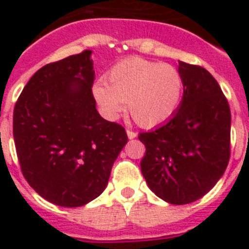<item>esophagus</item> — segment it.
I'll list each match as a JSON object with an SVG mask.
<instances>
[{
	"instance_id": "esophagus-1",
	"label": "esophagus",
	"mask_w": 249,
	"mask_h": 249,
	"mask_svg": "<svg viewBox=\"0 0 249 249\" xmlns=\"http://www.w3.org/2000/svg\"><path fill=\"white\" fill-rule=\"evenodd\" d=\"M126 134H128V138L129 140H134L137 137V133L136 132H133V130H126Z\"/></svg>"
}]
</instances>
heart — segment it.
<instances>
[{
  "mask_svg": "<svg viewBox=\"0 0 249 249\" xmlns=\"http://www.w3.org/2000/svg\"><path fill=\"white\" fill-rule=\"evenodd\" d=\"M185 79L169 64L132 56L115 64L108 83L98 80L93 97L101 112L113 120L125 109L143 128H154L172 119L181 107Z\"/></svg>",
  "mask_w": 249,
  "mask_h": 249,
  "instance_id": "b5f03b06",
  "label": "heart"
}]
</instances>
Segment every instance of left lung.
Listing matches in <instances>:
<instances>
[{"label": "left lung", "mask_w": 249, "mask_h": 249, "mask_svg": "<svg viewBox=\"0 0 249 249\" xmlns=\"http://www.w3.org/2000/svg\"><path fill=\"white\" fill-rule=\"evenodd\" d=\"M185 79L181 107L172 119L138 138L146 146L141 170L166 203L200 199L225 173L230 158L231 113L220 85L205 68L179 62Z\"/></svg>", "instance_id": "obj_1"}]
</instances>
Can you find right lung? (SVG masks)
<instances>
[{"instance_id":"right-lung-1","label":"right lung","mask_w":249,"mask_h":249,"mask_svg":"<svg viewBox=\"0 0 249 249\" xmlns=\"http://www.w3.org/2000/svg\"><path fill=\"white\" fill-rule=\"evenodd\" d=\"M91 50L40 68L14 108L23 176L40 196L67 208L101 195L128 142L125 129L98 113Z\"/></svg>"}]
</instances>
